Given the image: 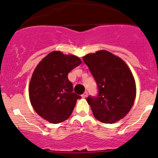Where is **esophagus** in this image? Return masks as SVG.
Listing matches in <instances>:
<instances>
[{"mask_svg":"<svg viewBox=\"0 0 158 158\" xmlns=\"http://www.w3.org/2000/svg\"><path fill=\"white\" fill-rule=\"evenodd\" d=\"M87 96H88V92H84V93L82 95V98H86Z\"/></svg>","mask_w":158,"mask_h":158,"instance_id":"obj_1","label":"esophagus"}]
</instances>
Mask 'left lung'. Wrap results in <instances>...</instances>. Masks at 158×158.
<instances>
[{
    "mask_svg": "<svg viewBox=\"0 0 158 158\" xmlns=\"http://www.w3.org/2000/svg\"><path fill=\"white\" fill-rule=\"evenodd\" d=\"M82 60L98 86V95L86 98L95 118L106 124L123 118L136 96L135 81L128 66L106 50L88 54Z\"/></svg>",
    "mask_w": 158,
    "mask_h": 158,
    "instance_id": "8db88e82",
    "label": "left lung"
}]
</instances>
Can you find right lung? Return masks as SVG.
Segmentation results:
<instances>
[{"label": "right lung", "mask_w": 158, "mask_h": 158, "mask_svg": "<svg viewBox=\"0 0 158 158\" xmlns=\"http://www.w3.org/2000/svg\"><path fill=\"white\" fill-rule=\"evenodd\" d=\"M82 61L74 55L60 51L49 52L39 63L32 75L29 96L33 109L52 124L66 121L71 115L80 95L73 92L68 73Z\"/></svg>", "instance_id": "right-lung-1"}]
</instances>
